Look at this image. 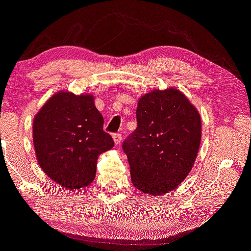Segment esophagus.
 <instances>
[{"instance_id":"1","label":"esophagus","mask_w":251,"mask_h":251,"mask_svg":"<svg viewBox=\"0 0 251 251\" xmlns=\"http://www.w3.org/2000/svg\"><path fill=\"white\" fill-rule=\"evenodd\" d=\"M113 139L115 145H120L122 141V135L121 134H113Z\"/></svg>"}]
</instances>
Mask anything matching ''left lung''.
Returning <instances> with one entry per match:
<instances>
[{
	"mask_svg": "<svg viewBox=\"0 0 251 251\" xmlns=\"http://www.w3.org/2000/svg\"><path fill=\"white\" fill-rule=\"evenodd\" d=\"M137 128L123 143L133 184L149 195L175 190L192 169L202 136L201 116L176 89L154 90L138 101Z\"/></svg>",
	"mask_w": 251,
	"mask_h": 251,
	"instance_id": "left-lung-1",
	"label": "left lung"
}]
</instances>
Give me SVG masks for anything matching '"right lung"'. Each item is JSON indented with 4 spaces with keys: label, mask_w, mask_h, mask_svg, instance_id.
<instances>
[{
    "label": "right lung",
    "mask_w": 251,
    "mask_h": 251,
    "mask_svg": "<svg viewBox=\"0 0 251 251\" xmlns=\"http://www.w3.org/2000/svg\"><path fill=\"white\" fill-rule=\"evenodd\" d=\"M103 124L93 95L63 91L52 95L33 123L34 147L40 168L67 189H83L92 183L99 156L114 146Z\"/></svg>",
    "instance_id": "obj_1"
}]
</instances>
